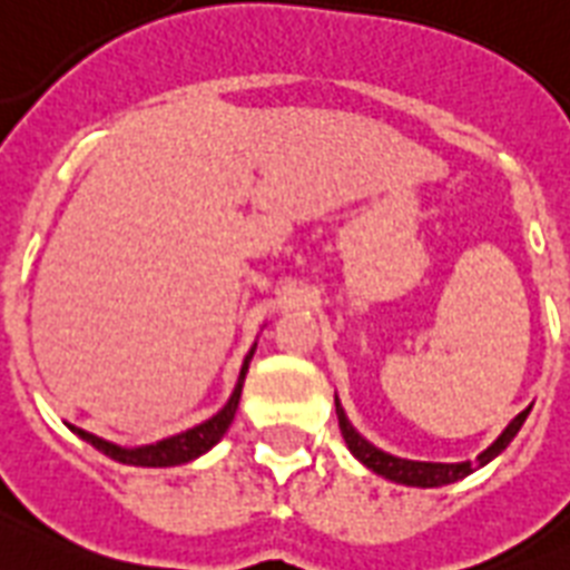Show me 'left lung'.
<instances>
[{"mask_svg": "<svg viewBox=\"0 0 570 570\" xmlns=\"http://www.w3.org/2000/svg\"><path fill=\"white\" fill-rule=\"evenodd\" d=\"M335 411H337V425H341L343 440H346V445H350L352 454H355V458H358L366 469H373L375 474L387 478V481L404 483V487L428 489V487H445V483L460 481V478H465V474H472L474 469L487 465L489 460H495L498 454H501V451L512 443V436L521 431V425H524V420H528L530 407L528 411H521L519 416H515V420L504 428V434L498 436L495 443L489 445L487 451H481V454H478V460H465V463H422V460L393 458V454H387V451H381V449H375L373 443H366L364 436H361L358 431L352 428V422L346 420V413H343V407L337 399H335Z\"/></svg>", "mask_w": 570, "mask_h": 570, "instance_id": "obj_1", "label": "left lung"}]
</instances>
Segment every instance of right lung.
<instances>
[{"instance_id":"right-lung-1","label":"right lung","mask_w":570,"mask_h":570,"mask_svg":"<svg viewBox=\"0 0 570 570\" xmlns=\"http://www.w3.org/2000/svg\"><path fill=\"white\" fill-rule=\"evenodd\" d=\"M253 352H256V346H253V350L247 352V358H244L242 373H238V384H235L229 402L224 404V407H220V411L215 413L212 420L200 422V425L189 428V431H183V434H174V436H168V440H159V443H154V445H139V449H121V445L107 443V440H101V436L89 434V431H83V428H75V425H69V428H72L75 434L81 436V440H87L89 445H96L101 454H107L110 460H119V463H125V465H150V469H159V465L189 463V460L206 454L212 445L218 443L220 436L227 434L229 422L235 420V411H238V399H242L244 375H247V366H250Z\"/></svg>"}]
</instances>
